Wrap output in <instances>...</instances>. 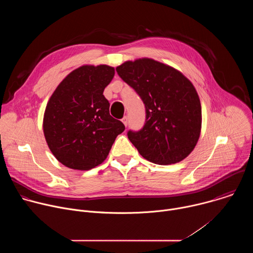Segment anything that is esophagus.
I'll use <instances>...</instances> for the list:
<instances>
[{
	"label": "esophagus",
	"mask_w": 253,
	"mask_h": 253,
	"mask_svg": "<svg viewBox=\"0 0 253 253\" xmlns=\"http://www.w3.org/2000/svg\"><path fill=\"white\" fill-rule=\"evenodd\" d=\"M122 122H123V124H124L125 126H127V124H128V117H127V116L123 117V118H122Z\"/></svg>",
	"instance_id": "esophagus-1"
}]
</instances>
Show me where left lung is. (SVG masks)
Returning <instances> with one entry per match:
<instances>
[{
  "label": "left lung",
  "mask_w": 253,
  "mask_h": 253,
  "mask_svg": "<svg viewBox=\"0 0 253 253\" xmlns=\"http://www.w3.org/2000/svg\"><path fill=\"white\" fill-rule=\"evenodd\" d=\"M116 71L145 105L143 128L127 133L140 155L161 165L186 158L201 131V104L193 84L181 72L149 58L127 61Z\"/></svg>",
  "instance_id": "1"
}]
</instances>
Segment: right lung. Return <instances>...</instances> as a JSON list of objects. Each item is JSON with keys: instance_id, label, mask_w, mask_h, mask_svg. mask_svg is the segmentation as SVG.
Returning <instances> with one entry per match:
<instances>
[{"instance_id": "1", "label": "right lung", "mask_w": 253, "mask_h": 253, "mask_svg": "<svg viewBox=\"0 0 253 253\" xmlns=\"http://www.w3.org/2000/svg\"><path fill=\"white\" fill-rule=\"evenodd\" d=\"M115 75L107 65H84L72 71L48 101L43 130L48 146L63 165L90 170L109 154L116 137L125 130L114 119L103 92Z\"/></svg>"}]
</instances>
